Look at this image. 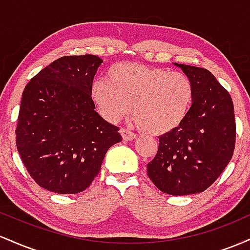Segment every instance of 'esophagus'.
I'll return each mask as SVG.
<instances>
[{
	"instance_id": "1",
	"label": "esophagus",
	"mask_w": 250,
	"mask_h": 250,
	"mask_svg": "<svg viewBox=\"0 0 250 250\" xmlns=\"http://www.w3.org/2000/svg\"><path fill=\"white\" fill-rule=\"evenodd\" d=\"M121 135L123 140H125V141H133V140L136 139V134H134L133 131H130L129 129L125 128L121 129Z\"/></svg>"
}]
</instances>
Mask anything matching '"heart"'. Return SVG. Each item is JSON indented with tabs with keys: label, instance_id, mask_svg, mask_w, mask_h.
<instances>
[{
	"label": "heart",
	"instance_id": "1",
	"mask_svg": "<svg viewBox=\"0 0 250 250\" xmlns=\"http://www.w3.org/2000/svg\"><path fill=\"white\" fill-rule=\"evenodd\" d=\"M90 96L100 114L117 122L129 110L143 131L163 135L176 129L187 116L194 85L186 74L137 63H117L107 77L93 82Z\"/></svg>",
	"mask_w": 250,
	"mask_h": 250
}]
</instances>
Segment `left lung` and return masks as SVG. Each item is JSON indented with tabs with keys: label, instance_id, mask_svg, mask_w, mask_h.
<instances>
[{
	"label": "left lung",
	"instance_id": "left-lung-1",
	"mask_svg": "<svg viewBox=\"0 0 250 250\" xmlns=\"http://www.w3.org/2000/svg\"><path fill=\"white\" fill-rule=\"evenodd\" d=\"M194 85V99L183 122L160 136L149 179L169 195L206 190L231 160L235 147V117L231 97L210 71L174 63Z\"/></svg>",
	"mask_w": 250,
	"mask_h": 250
}]
</instances>
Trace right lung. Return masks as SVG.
<instances>
[{
  "label": "right lung",
  "instance_id": "right-lung-1",
  "mask_svg": "<svg viewBox=\"0 0 250 250\" xmlns=\"http://www.w3.org/2000/svg\"><path fill=\"white\" fill-rule=\"evenodd\" d=\"M102 62L95 55L60 57L22 94L17 150L34 181L53 193L85 190L108 149L122 141L119 127L99 115L90 96Z\"/></svg>",
  "mask_w": 250,
  "mask_h": 250
}]
</instances>
